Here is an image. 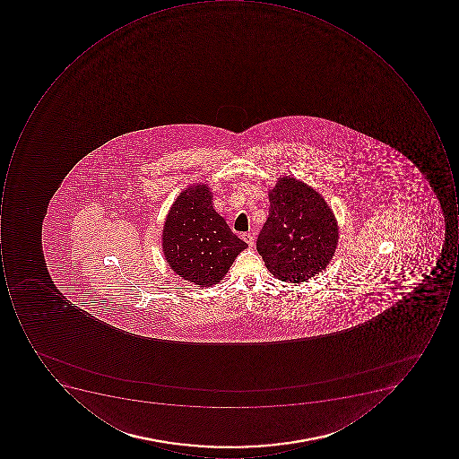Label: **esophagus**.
<instances>
[{
  "instance_id": "esophagus-1",
  "label": "esophagus",
  "mask_w": 459,
  "mask_h": 459,
  "mask_svg": "<svg viewBox=\"0 0 459 459\" xmlns=\"http://www.w3.org/2000/svg\"><path fill=\"white\" fill-rule=\"evenodd\" d=\"M241 237H243V240L246 241L249 247L254 246V236H252L251 233H244Z\"/></svg>"
}]
</instances>
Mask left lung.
<instances>
[{
    "mask_svg": "<svg viewBox=\"0 0 459 459\" xmlns=\"http://www.w3.org/2000/svg\"><path fill=\"white\" fill-rule=\"evenodd\" d=\"M269 201L256 249L273 276L307 281L333 259L339 233L335 216L321 195L295 178H279Z\"/></svg>",
    "mask_w": 459,
    "mask_h": 459,
    "instance_id": "1",
    "label": "left lung"
}]
</instances>
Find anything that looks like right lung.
Returning a JSON list of instances; mask_svg holds the SVG:
<instances>
[{
    "label": "right lung",
    "instance_id": "right-lung-1",
    "mask_svg": "<svg viewBox=\"0 0 459 459\" xmlns=\"http://www.w3.org/2000/svg\"><path fill=\"white\" fill-rule=\"evenodd\" d=\"M248 247L212 207L207 185H193L172 204L162 230V251L178 276L200 287L225 277L237 255Z\"/></svg>",
    "mask_w": 459,
    "mask_h": 459
}]
</instances>
